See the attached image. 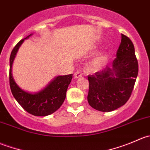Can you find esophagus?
<instances>
[{"label": "esophagus", "mask_w": 150, "mask_h": 150, "mask_svg": "<svg viewBox=\"0 0 150 150\" xmlns=\"http://www.w3.org/2000/svg\"><path fill=\"white\" fill-rule=\"evenodd\" d=\"M74 77H75V78H76V79H78V78H81V77H82V75H81V72H76L74 74Z\"/></svg>", "instance_id": "1"}]
</instances>
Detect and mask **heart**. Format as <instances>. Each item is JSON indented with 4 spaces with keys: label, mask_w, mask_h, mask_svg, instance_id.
Returning <instances> with one entry per match:
<instances>
[{
    "label": "heart",
    "mask_w": 150,
    "mask_h": 150,
    "mask_svg": "<svg viewBox=\"0 0 150 150\" xmlns=\"http://www.w3.org/2000/svg\"><path fill=\"white\" fill-rule=\"evenodd\" d=\"M96 47L93 48V49H95ZM108 55L106 53H100V54H97L91 62L89 64V68L92 71H98L100 70L101 69L104 67L106 65V64L108 62Z\"/></svg>",
    "instance_id": "heart-1"
}]
</instances>
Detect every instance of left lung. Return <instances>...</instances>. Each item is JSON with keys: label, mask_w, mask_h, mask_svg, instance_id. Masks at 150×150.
Here are the masks:
<instances>
[{"label": "left lung", "mask_w": 150, "mask_h": 150, "mask_svg": "<svg viewBox=\"0 0 150 150\" xmlns=\"http://www.w3.org/2000/svg\"><path fill=\"white\" fill-rule=\"evenodd\" d=\"M111 67L88 75L89 105L101 112H111L128 102L139 72L135 49L129 38L121 34V43Z\"/></svg>", "instance_id": "1"}]
</instances>
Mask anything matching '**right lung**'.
<instances>
[{
  "label": "right lung",
  "instance_id": "right-lung-1",
  "mask_svg": "<svg viewBox=\"0 0 150 150\" xmlns=\"http://www.w3.org/2000/svg\"><path fill=\"white\" fill-rule=\"evenodd\" d=\"M32 35L20 40L12 50L10 56V88L13 97L24 110L35 116H47L57 111L63 104L72 74L56 77L44 88L35 93L25 91L19 87L12 76V64L19 47Z\"/></svg>",
  "mask_w": 150,
  "mask_h": 150
}]
</instances>
